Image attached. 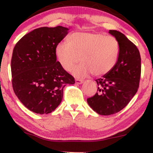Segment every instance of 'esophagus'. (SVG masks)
<instances>
[{
  "label": "esophagus",
  "instance_id": "1",
  "mask_svg": "<svg viewBox=\"0 0 153 153\" xmlns=\"http://www.w3.org/2000/svg\"><path fill=\"white\" fill-rule=\"evenodd\" d=\"M75 83L78 84H81L84 83V81L83 80H80V79H76L75 80Z\"/></svg>",
  "mask_w": 153,
  "mask_h": 153
}]
</instances>
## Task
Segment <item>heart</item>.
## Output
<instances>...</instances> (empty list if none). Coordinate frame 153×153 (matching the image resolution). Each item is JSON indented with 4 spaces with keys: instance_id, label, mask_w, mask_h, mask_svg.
<instances>
[{
    "instance_id": "1",
    "label": "heart",
    "mask_w": 153,
    "mask_h": 153,
    "mask_svg": "<svg viewBox=\"0 0 153 153\" xmlns=\"http://www.w3.org/2000/svg\"><path fill=\"white\" fill-rule=\"evenodd\" d=\"M55 55L65 70H72L77 78L90 74L101 76L110 72L118 61L119 43L112 36L98 32H76L69 35L67 42H60L55 47Z\"/></svg>"
}]
</instances>
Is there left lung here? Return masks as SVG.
I'll list each match as a JSON object with an SVG mask.
<instances>
[{
	"label": "left lung",
	"instance_id": "obj_1",
	"mask_svg": "<svg viewBox=\"0 0 153 153\" xmlns=\"http://www.w3.org/2000/svg\"><path fill=\"white\" fill-rule=\"evenodd\" d=\"M119 43L118 61L112 70L95 80L98 92L87 99L89 106L101 115L120 112L136 94L141 77V55L136 46L121 32L109 30Z\"/></svg>",
	"mask_w": 153,
	"mask_h": 153
}]
</instances>
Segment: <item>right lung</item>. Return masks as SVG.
I'll return each instance as SVG.
<instances>
[{
	"mask_svg": "<svg viewBox=\"0 0 153 153\" xmlns=\"http://www.w3.org/2000/svg\"><path fill=\"white\" fill-rule=\"evenodd\" d=\"M69 29L41 27L24 35L12 52L11 70L15 95L27 109L37 114L53 112L63 99V89L75 79L60 65L55 47Z\"/></svg>",
	"mask_w": 153,
	"mask_h": 153,
	"instance_id": "1",
	"label": "right lung"
}]
</instances>
